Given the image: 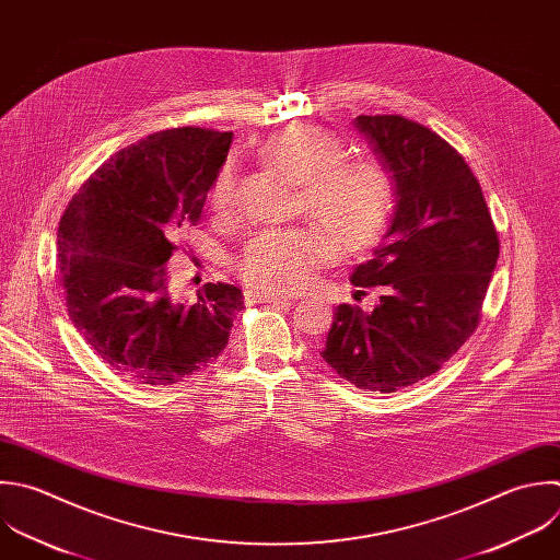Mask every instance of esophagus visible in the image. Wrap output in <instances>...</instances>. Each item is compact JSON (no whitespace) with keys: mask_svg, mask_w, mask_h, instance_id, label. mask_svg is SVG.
<instances>
[{"mask_svg":"<svg viewBox=\"0 0 560 560\" xmlns=\"http://www.w3.org/2000/svg\"><path fill=\"white\" fill-rule=\"evenodd\" d=\"M245 300H247V302H267V304H284V302H289L287 295L271 293V291H262V289H249V291H245Z\"/></svg>","mask_w":560,"mask_h":560,"instance_id":"obj_1","label":"esophagus"}]
</instances>
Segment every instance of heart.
<instances>
[{"mask_svg":"<svg viewBox=\"0 0 560 560\" xmlns=\"http://www.w3.org/2000/svg\"><path fill=\"white\" fill-rule=\"evenodd\" d=\"M258 155L300 186L306 214L324 230L291 228L258 234L243 252L238 271L254 289L287 293L304 289L315 271L341 252H359L376 241L394 210V182L389 173L359 158H343L346 144L317 125H289L258 147ZM210 206L232 214L238 203L236 164L217 173Z\"/></svg>","mask_w":560,"mask_h":560,"instance_id":"b5f03b06","label":"heart"}]
</instances>
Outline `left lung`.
<instances>
[{"label": "left lung", "instance_id": "left-lung-1", "mask_svg": "<svg viewBox=\"0 0 560 560\" xmlns=\"http://www.w3.org/2000/svg\"><path fill=\"white\" fill-rule=\"evenodd\" d=\"M354 127L392 173L396 206L350 276L383 295L370 313L339 304L322 357L359 389L389 394L438 372L472 335L499 238L479 182L438 133L402 116H357Z\"/></svg>", "mask_w": 560, "mask_h": 560}]
</instances>
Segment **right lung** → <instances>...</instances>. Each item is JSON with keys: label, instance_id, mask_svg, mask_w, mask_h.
<instances>
[{"label": "right lung", "instance_id": "1", "mask_svg": "<svg viewBox=\"0 0 560 560\" xmlns=\"http://www.w3.org/2000/svg\"><path fill=\"white\" fill-rule=\"evenodd\" d=\"M232 133L168 129L122 149L74 195L59 223L68 313L94 352L142 385H173L223 352L243 311L234 284L197 300L168 291L175 238L197 225Z\"/></svg>", "mask_w": 560, "mask_h": 560}]
</instances>
